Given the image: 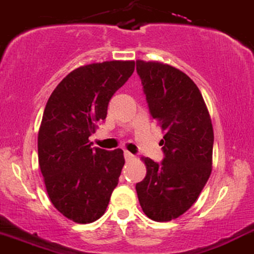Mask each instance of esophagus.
<instances>
[{
  "label": "esophagus",
  "instance_id": "esophagus-1",
  "mask_svg": "<svg viewBox=\"0 0 254 254\" xmlns=\"http://www.w3.org/2000/svg\"><path fill=\"white\" fill-rule=\"evenodd\" d=\"M124 158H125V160L129 161V160H132V159L135 158V155L131 154L130 152H127V150H124Z\"/></svg>",
  "mask_w": 254,
  "mask_h": 254
}]
</instances>
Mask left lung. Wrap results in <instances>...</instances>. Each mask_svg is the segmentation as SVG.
<instances>
[{"label":"left lung","mask_w":254,"mask_h":254,"mask_svg":"<svg viewBox=\"0 0 254 254\" xmlns=\"http://www.w3.org/2000/svg\"><path fill=\"white\" fill-rule=\"evenodd\" d=\"M149 113L165 132L161 163L144 158L147 175L136 185L144 214L169 222L191 207L212 171L213 129L199 88L170 65L136 61Z\"/></svg>","instance_id":"8db88e82"}]
</instances>
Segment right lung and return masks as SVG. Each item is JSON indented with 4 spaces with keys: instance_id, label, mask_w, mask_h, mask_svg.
<instances>
[{
    "instance_id": "right-lung-1",
    "label": "right lung",
    "mask_w": 254,
    "mask_h": 254,
    "mask_svg": "<svg viewBox=\"0 0 254 254\" xmlns=\"http://www.w3.org/2000/svg\"><path fill=\"white\" fill-rule=\"evenodd\" d=\"M133 69L135 61L117 60L78 67L58 84L44 108L38 131L41 172L52 204L76 223L99 219L118 185L123 150L93 148L89 136Z\"/></svg>"
}]
</instances>
